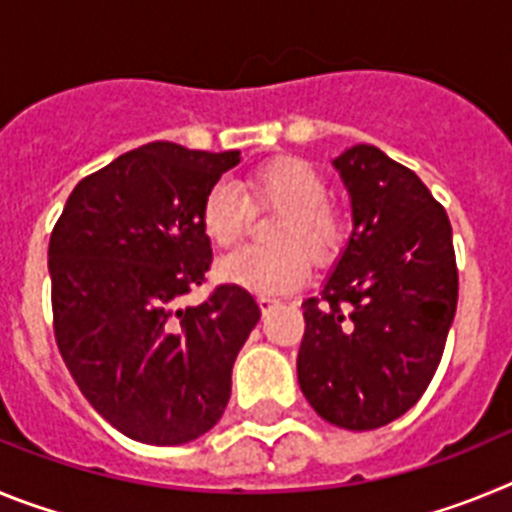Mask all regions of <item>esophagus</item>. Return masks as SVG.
Wrapping results in <instances>:
<instances>
[{
  "label": "esophagus",
  "mask_w": 512,
  "mask_h": 512,
  "mask_svg": "<svg viewBox=\"0 0 512 512\" xmlns=\"http://www.w3.org/2000/svg\"><path fill=\"white\" fill-rule=\"evenodd\" d=\"M277 297H271V295H259V307H261V310H271V307H274V305H277Z\"/></svg>",
  "instance_id": "34e87169"
}]
</instances>
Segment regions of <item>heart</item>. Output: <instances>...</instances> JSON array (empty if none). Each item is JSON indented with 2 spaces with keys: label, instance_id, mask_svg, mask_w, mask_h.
I'll return each instance as SVG.
<instances>
[{
  "label": "heart",
  "instance_id": "obj_1",
  "mask_svg": "<svg viewBox=\"0 0 512 512\" xmlns=\"http://www.w3.org/2000/svg\"><path fill=\"white\" fill-rule=\"evenodd\" d=\"M251 201L256 207L279 210L269 238L277 246L238 248L217 264L228 284L253 292H284L307 277L312 264H330L346 243V217L328 200V184L318 169L302 158L277 156L248 174L246 194L228 182L207 189L200 207V223L217 248L238 243L248 225Z\"/></svg>",
  "mask_w": 512,
  "mask_h": 512
}]
</instances>
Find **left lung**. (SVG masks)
<instances>
[{
  "mask_svg": "<svg viewBox=\"0 0 512 512\" xmlns=\"http://www.w3.org/2000/svg\"><path fill=\"white\" fill-rule=\"evenodd\" d=\"M354 230L318 297L302 302L297 379L315 413L374 431L408 413L441 364L459 300L449 215L377 146L333 161Z\"/></svg>",
  "mask_w": 512,
  "mask_h": 512,
  "instance_id": "1",
  "label": "left lung"
}]
</instances>
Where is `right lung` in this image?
Segmentation results:
<instances>
[{
  "label": "right lung",
  "instance_id": "obj_1",
  "mask_svg": "<svg viewBox=\"0 0 512 512\" xmlns=\"http://www.w3.org/2000/svg\"><path fill=\"white\" fill-rule=\"evenodd\" d=\"M238 161V151L140 146L84 176L51 233L58 351L89 405L133 441L179 446L210 431L261 318L238 284L182 307L212 264L202 200Z\"/></svg>",
  "mask_w": 512,
  "mask_h": 512
}]
</instances>
